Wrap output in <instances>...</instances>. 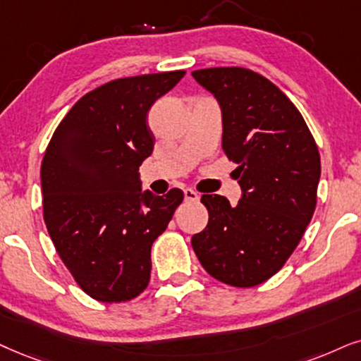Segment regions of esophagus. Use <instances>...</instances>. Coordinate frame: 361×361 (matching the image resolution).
<instances>
[{
	"mask_svg": "<svg viewBox=\"0 0 361 361\" xmlns=\"http://www.w3.org/2000/svg\"><path fill=\"white\" fill-rule=\"evenodd\" d=\"M183 195H185L186 202H198V200H200V195L196 193L195 190H191V188H186L183 191Z\"/></svg>",
	"mask_w": 361,
	"mask_h": 361,
	"instance_id": "esophagus-1",
	"label": "esophagus"
}]
</instances>
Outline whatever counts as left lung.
I'll use <instances>...</instances> for the list:
<instances>
[{
  "instance_id": "1",
  "label": "left lung",
  "mask_w": 361,
  "mask_h": 361,
  "mask_svg": "<svg viewBox=\"0 0 361 361\" xmlns=\"http://www.w3.org/2000/svg\"><path fill=\"white\" fill-rule=\"evenodd\" d=\"M191 75L220 104L221 147L241 188L236 207L202 196L209 220L191 245L213 278L257 286L285 264L312 220L320 154L298 109L264 76L236 66Z\"/></svg>"
}]
</instances>
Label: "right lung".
<instances>
[{
	"instance_id": "right-lung-1",
	"label": "right lung",
	"mask_w": 361,
	"mask_h": 361,
	"mask_svg": "<svg viewBox=\"0 0 361 361\" xmlns=\"http://www.w3.org/2000/svg\"><path fill=\"white\" fill-rule=\"evenodd\" d=\"M185 71L109 81L63 118L41 163L43 216L54 248L85 293L103 303L138 296L152 273V245L183 191H141L140 166L153 153L152 104Z\"/></svg>"
}]
</instances>
